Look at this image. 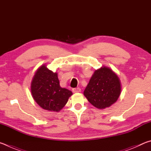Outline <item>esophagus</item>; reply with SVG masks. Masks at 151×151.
Instances as JSON below:
<instances>
[{"label":"esophagus","mask_w":151,"mask_h":151,"mask_svg":"<svg viewBox=\"0 0 151 151\" xmlns=\"http://www.w3.org/2000/svg\"><path fill=\"white\" fill-rule=\"evenodd\" d=\"M81 91V89L80 88H73V93H80Z\"/></svg>","instance_id":"esophagus-1"}]
</instances>
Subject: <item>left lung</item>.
I'll return each mask as SVG.
<instances>
[{"instance_id": "1", "label": "left lung", "mask_w": 151, "mask_h": 151, "mask_svg": "<svg viewBox=\"0 0 151 151\" xmlns=\"http://www.w3.org/2000/svg\"><path fill=\"white\" fill-rule=\"evenodd\" d=\"M121 92V81L118 76L110 68L103 66L94 71L84 95L96 108L104 109L118 100Z\"/></svg>"}]
</instances>
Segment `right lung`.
<instances>
[{
	"label": "right lung",
	"instance_id": "right-lung-1",
	"mask_svg": "<svg viewBox=\"0 0 151 151\" xmlns=\"http://www.w3.org/2000/svg\"><path fill=\"white\" fill-rule=\"evenodd\" d=\"M32 96L39 105L47 111L59 112L73 93L60 87L57 73L43 65L36 71L30 86Z\"/></svg>",
	"mask_w": 151,
	"mask_h": 151
}]
</instances>
